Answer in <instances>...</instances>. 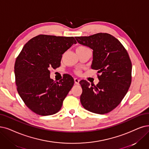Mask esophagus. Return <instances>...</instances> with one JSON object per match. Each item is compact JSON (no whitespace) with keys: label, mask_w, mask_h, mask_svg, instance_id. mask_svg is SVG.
Instances as JSON below:
<instances>
[{"label":"esophagus","mask_w":149,"mask_h":149,"mask_svg":"<svg viewBox=\"0 0 149 149\" xmlns=\"http://www.w3.org/2000/svg\"><path fill=\"white\" fill-rule=\"evenodd\" d=\"M79 81L80 79H79L78 78H74V83L76 84H79Z\"/></svg>","instance_id":"1"}]
</instances>
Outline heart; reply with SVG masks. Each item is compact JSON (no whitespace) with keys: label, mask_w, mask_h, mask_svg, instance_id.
Returning a JSON list of instances; mask_svg holds the SVG:
<instances>
[{"label":"heart","mask_w":149,"mask_h":149,"mask_svg":"<svg viewBox=\"0 0 149 149\" xmlns=\"http://www.w3.org/2000/svg\"><path fill=\"white\" fill-rule=\"evenodd\" d=\"M85 48H87V47L85 46H79L78 48H77V49H85ZM78 73H79V71H78Z\"/></svg>","instance_id":"heart-1"}]
</instances>
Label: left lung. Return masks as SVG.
Here are the masks:
<instances>
[{
	"label": "left lung",
	"mask_w": 149,
	"mask_h": 149,
	"mask_svg": "<svg viewBox=\"0 0 149 149\" xmlns=\"http://www.w3.org/2000/svg\"><path fill=\"white\" fill-rule=\"evenodd\" d=\"M75 38L93 50L91 68L100 73L97 86H90L86 80L79 82L82 89L81 103L92 112L107 114L120 103L131 85L132 64L129 55L120 41L109 33Z\"/></svg>",
	"instance_id": "1"
}]
</instances>
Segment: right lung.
Here are the masks:
<instances>
[{
  "label": "right lung",
  "mask_w": 149,
  "mask_h": 149,
  "mask_svg": "<svg viewBox=\"0 0 149 149\" xmlns=\"http://www.w3.org/2000/svg\"><path fill=\"white\" fill-rule=\"evenodd\" d=\"M77 42L74 37L39 35L24 46L15 64L17 91L25 104L40 116L60 111L74 84L73 77L64 74L58 82L50 78L49 69L61 65L63 53Z\"/></svg>",
  "instance_id": "obj_1"
}]
</instances>
